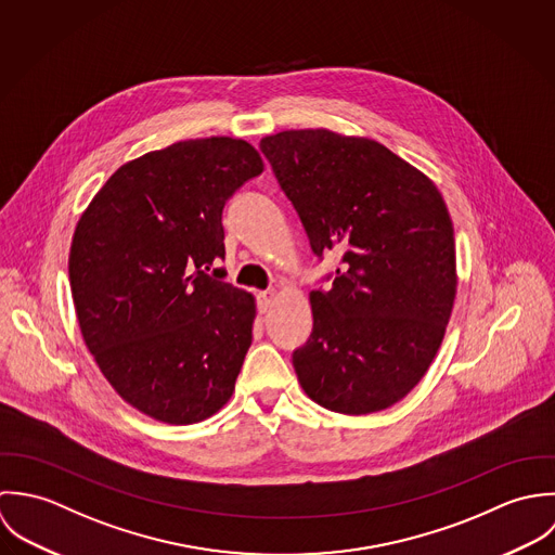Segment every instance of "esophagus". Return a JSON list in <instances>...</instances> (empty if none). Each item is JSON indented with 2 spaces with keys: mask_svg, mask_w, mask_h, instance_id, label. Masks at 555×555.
Wrapping results in <instances>:
<instances>
[{
  "mask_svg": "<svg viewBox=\"0 0 555 555\" xmlns=\"http://www.w3.org/2000/svg\"><path fill=\"white\" fill-rule=\"evenodd\" d=\"M274 298H276L274 292H259L257 294V309H259V313H268V309L272 307Z\"/></svg>",
  "mask_w": 555,
  "mask_h": 555,
  "instance_id": "obj_1",
  "label": "esophagus"
}]
</instances>
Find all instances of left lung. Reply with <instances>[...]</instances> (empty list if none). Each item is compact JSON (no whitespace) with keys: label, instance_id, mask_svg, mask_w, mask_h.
Wrapping results in <instances>:
<instances>
[{"label":"left lung","instance_id":"8db88e82","mask_svg":"<svg viewBox=\"0 0 555 555\" xmlns=\"http://www.w3.org/2000/svg\"><path fill=\"white\" fill-rule=\"evenodd\" d=\"M318 257L313 333L292 356L322 408L360 416L401 401L431 366L456 294L454 229L438 186L366 137L283 130L259 143Z\"/></svg>","mask_w":555,"mask_h":555}]
</instances>
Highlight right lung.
Here are the masks:
<instances>
[{"mask_svg":"<svg viewBox=\"0 0 555 555\" xmlns=\"http://www.w3.org/2000/svg\"><path fill=\"white\" fill-rule=\"evenodd\" d=\"M261 171L244 139L178 141L121 165L77 222L68 276L83 340L154 421L193 425L233 395L255 298L208 270L224 257V202Z\"/></svg>","mask_w":555,"mask_h":555,"instance_id":"right-lung-1","label":"right lung"}]
</instances>
